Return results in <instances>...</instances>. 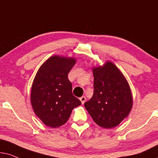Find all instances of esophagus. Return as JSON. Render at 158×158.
<instances>
[{"label":"esophagus","instance_id":"esophagus-1","mask_svg":"<svg viewBox=\"0 0 158 158\" xmlns=\"http://www.w3.org/2000/svg\"><path fill=\"white\" fill-rule=\"evenodd\" d=\"M80 100H81V104H84L85 102V101H86V97H85V96L81 97Z\"/></svg>","mask_w":158,"mask_h":158}]
</instances>
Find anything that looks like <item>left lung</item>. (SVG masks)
<instances>
[{"label": "left lung", "instance_id": "1", "mask_svg": "<svg viewBox=\"0 0 158 158\" xmlns=\"http://www.w3.org/2000/svg\"><path fill=\"white\" fill-rule=\"evenodd\" d=\"M94 93L85 103L93 121L100 127H117L128 116L133 98L129 85L121 71L110 61L92 69Z\"/></svg>", "mask_w": 158, "mask_h": 158}]
</instances>
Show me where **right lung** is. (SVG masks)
<instances>
[{
    "instance_id": "add662e5",
    "label": "right lung",
    "mask_w": 158,
    "mask_h": 158,
    "mask_svg": "<svg viewBox=\"0 0 158 158\" xmlns=\"http://www.w3.org/2000/svg\"><path fill=\"white\" fill-rule=\"evenodd\" d=\"M76 64L74 58L53 56L40 67L31 90V104L44 124L57 128L66 123L71 111L81 101L72 94L68 73Z\"/></svg>"
}]
</instances>
